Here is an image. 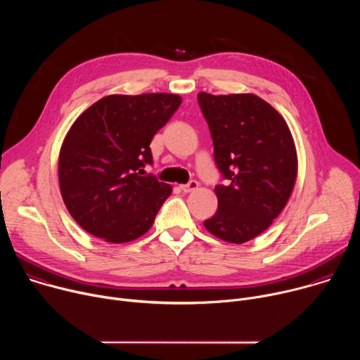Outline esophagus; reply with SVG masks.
I'll list each match as a JSON object with an SVG mask.
<instances>
[{
    "mask_svg": "<svg viewBox=\"0 0 360 360\" xmlns=\"http://www.w3.org/2000/svg\"><path fill=\"white\" fill-rule=\"evenodd\" d=\"M198 182L195 181V179H192V181H189L188 184H185V185H181V189L184 191V192H192V191H195L196 188H198Z\"/></svg>",
    "mask_w": 360,
    "mask_h": 360,
    "instance_id": "esophagus-1",
    "label": "esophagus"
}]
</instances>
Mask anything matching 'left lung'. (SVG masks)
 I'll use <instances>...</instances> for the list:
<instances>
[{"instance_id":"obj_1","label":"left lung","mask_w":360,"mask_h":360,"mask_svg":"<svg viewBox=\"0 0 360 360\" xmlns=\"http://www.w3.org/2000/svg\"><path fill=\"white\" fill-rule=\"evenodd\" d=\"M217 168V214L203 222L212 235L243 243L268 229L292 193L297 158L292 134L268 102L253 94H198Z\"/></svg>"}]
</instances>
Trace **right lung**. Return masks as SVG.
<instances>
[{"mask_svg": "<svg viewBox=\"0 0 360 360\" xmlns=\"http://www.w3.org/2000/svg\"><path fill=\"white\" fill-rule=\"evenodd\" d=\"M175 94L108 95L68 131L58 161L65 207L91 235L111 243L149 231L172 188L153 175L150 141L181 105Z\"/></svg>", "mask_w": 360, "mask_h": 360, "instance_id": "right-lung-1", "label": "right lung"}]
</instances>
